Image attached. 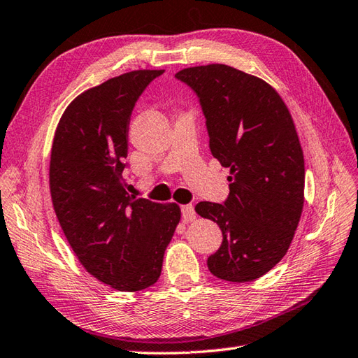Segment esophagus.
I'll return each mask as SVG.
<instances>
[{"label": "esophagus", "instance_id": "esophagus-1", "mask_svg": "<svg viewBox=\"0 0 358 358\" xmlns=\"http://www.w3.org/2000/svg\"><path fill=\"white\" fill-rule=\"evenodd\" d=\"M182 219H184V222H193L196 219V211L193 205L182 206Z\"/></svg>", "mask_w": 358, "mask_h": 358}]
</instances>
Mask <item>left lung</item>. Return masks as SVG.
<instances>
[{
    "mask_svg": "<svg viewBox=\"0 0 358 358\" xmlns=\"http://www.w3.org/2000/svg\"><path fill=\"white\" fill-rule=\"evenodd\" d=\"M199 96L211 155L229 169L225 203L199 202L196 213L222 229L206 260L227 282H252L287 254L305 202V159L289 110L264 79L225 64L180 70Z\"/></svg>",
    "mask_w": 358,
    "mask_h": 358,
    "instance_id": "obj_1",
    "label": "left lung"
}]
</instances>
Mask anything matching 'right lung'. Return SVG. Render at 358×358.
<instances>
[{
    "instance_id": "right-lung-1",
    "label": "right lung",
    "mask_w": 358,
    "mask_h": 358,
    "mask_svg": "<svg viewBox=\"0 0 358 358\" xmlns=\"http://www.w3.org/2000/svg\"><path fill=\"white\" fill-rule=\"evenodd\" d=\"M164 70H133L83 92L55 131L49 184L59 225L81 265L102 283L152 287L180 220L178 203L136 199L122 171L133 107Z\"/></svg>"
}]
</instances>
